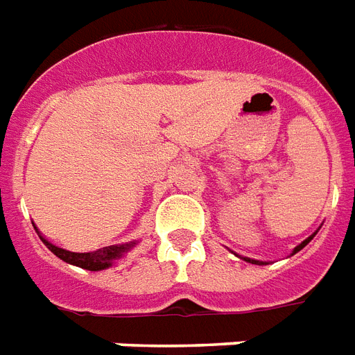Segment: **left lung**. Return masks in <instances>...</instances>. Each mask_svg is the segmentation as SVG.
I'll return each instance as SVG.
<instances>
[{
	"mask_svg": "<svg viewBox=\"0 0 355 355\" xmlns=\"http://www.w3.org/2000/svg\"><path fill=\"white\" fill-rule=\"evenodd\" d=\"M316 232H318V231H315V232H313V234H311L309 238H305L304 242L300 243V245H296V248H294V250H292V255H296L297 251H302V250H304L305 245H307V243H309L311 240H313V236H315ZM234 255H236V253H234ZM236 257H240V255H236ZM240 259H243V261H245V262H251V264H259V266H262V264H268V262H264V261H257V259H250V257H240Z\"/></svg>",
	"mask_w": 355,
	"mask_h": 355,
	"instance_id": "1",
	"label": "left lung"
}]
</instances>
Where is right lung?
Here are the masks:
<instances>
[{
	"mask_svg": "<svg viewBox=\"0 0 355 355\" xmlns=\"http://www.w3.org/2000/svg\"><path fill=\"white\" fill-rule=\"evenodd\" d=\"M35 231L40 236L42 243L46 248L53 253L55 257H59L61 261L69 262V264H74L78 268H83V270H91V272H100V270H105V268H112L115 264V261L123 259L126 253H128L132 248H135V240L134 242H126V243H117V245H107V248H102V250L91 251V253H72V251H67L63 248H58L53 245L51 242H48L40 231L37 229V225L33 223Z\"/></svg>",
	"mask_w": 355,
	"mask_h": 355,
	"instance_id": "right-lung-1",
	"label": "right lung"
}]
</instances>
